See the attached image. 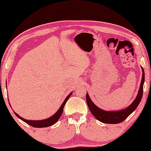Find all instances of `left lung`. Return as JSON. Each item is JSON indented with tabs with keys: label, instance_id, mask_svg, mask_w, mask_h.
Masks as SVG:
<instances>
[{
	"label": "left lung",
	"instance_id": "8db88e82",
	"mask_svg": "<svg viewBox=\"0 0 151 151\" xmlns=\"http://www.w3.org/2000/svg\"><path fill=\"white\" fill-rule=\"evenodd\" d=\"M142 69V78L141 84H140L139 90L138 94L133 102L130 105L127 109H123L118 111H106L102 110L99 107H98L94 104V103L91 100L88 95L86 93V100L87 102L89 110L93 115H94L96 119L99 121L102 122L103 123L106 124H119L125 120L126 119L129 117V115L131 114L135 109L137 108L139 105L140 101L142 100V95H143V86L144 82V71Z\"/></svg>",
	"mask_w": 151,
	"mask_h": 151
}]
</instances>
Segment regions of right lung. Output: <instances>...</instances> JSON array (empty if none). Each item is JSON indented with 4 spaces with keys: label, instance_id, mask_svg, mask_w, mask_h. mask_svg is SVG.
I'll list each match as a JSON object with an SVG mask.
<instances>
[{
    "label": "right lung",
    "instance_id": "right-lung-1",
    "mask_svg": "<svg viewBox=\"0 0 151 151\" xmlns=\"http://www.w3.org/2000/svg\"><path fill=\"white\" fill-rule=\"evenodd\" d=\"M72 93H71L69 96H68L66 99L64 101L63 104H62L60 108L59 109V110L57 111L56 113H55L54 115H53V116H51V117H49V118H47L46 119H43V120H27V119L22 118L20 116H19L17 113H15V115L17 116L18 117H19L20 119H22V121H24V122H26L27 124H28L29 125L32 126L33 127H35V128H44V127H49V126H51L53 124H54L58 120L60 117L62 113L63 112V109L64 107H65V105L66 104V102H67V101L68 100V99L70 98V96H71Z\"/></svg>",
    "mask_w": 151,
    "mask_h": 151
}]
</instances>
